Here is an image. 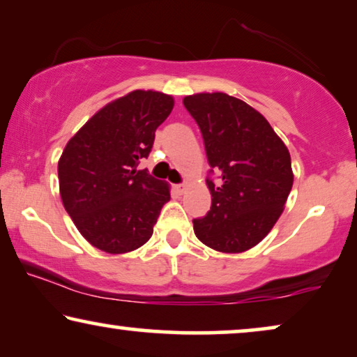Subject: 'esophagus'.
I'll return each mask as SVG.
<instances>
[{"label": "esophagus", "instance_id": "esophagus-1", "mask_svg": "<svg viewBox=\"0 0 357 357\" xmlns=\"http://www.w3.org/2000/svg\"><path fill=\"white\" fill-rule=\"evenodd\" d=\"M174 189H176L179 194H184L185 190H188V184H185V183H183V184H176V185H174Z\"/></svg>", "mask_w": 357, "mask_h": 357}]
</instances>
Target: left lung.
I'll return each mask as SVG.
<instances>
[{"label": "left lung", "instance_id": "obj_1", "mask_svg": "<svg viewBox=\"0 0 357 357\" xmlns=\"http://www.w3.org/2000/svg\"><path fill=\"white\" fill-rule=\"evenodd\" d=\"M183 103L199 124L210 167L220 172V183L207 179L212 207L192 220L194 233L218 252L249 250L283 213L294 179L289 150L243 100L213 92L188 95Z\"/></svg>", "mask_w": 357, "mask_h": 357}]
</instances>
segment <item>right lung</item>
<instances>
[{
    "label": "right lung",
    "instance_id": "obj_1",
    "mask_svg": "<svg viewBox=\"0 0 357 357\" xmlns=\"http://www.w3.org/2000/svg\"><path fill=\"white\" fill-rule=\"evenodd\" d=\"M174 107L172 95L132 90L98 109L69 139L58 162L59 194L93 248L126 254L150 239L169 184L137 169L155 130Z\"/></svg>",
    "mask_w": 357,
    "mask_h": 357
}]
</instances>
